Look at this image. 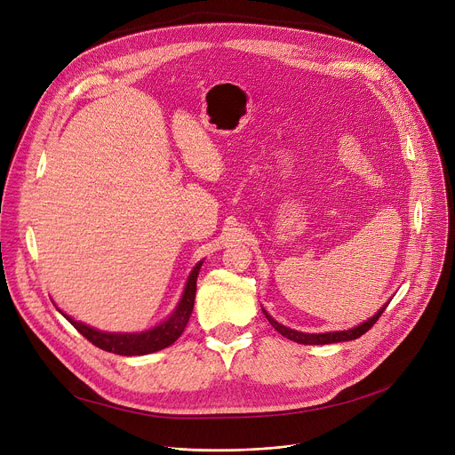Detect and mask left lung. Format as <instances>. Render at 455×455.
<instances>
[{
  "mask_svg": "<svg viewBox=\"0 0 455 455\" xmlns=\"http://www.w3.org/2000/svg\"><path fill=\"white\" fill-rule=\"evenodd\" d=\"M387 305L383 308L378 310V314L371 315L370 319H366L364 323H361L359 326H354L350 330H341V332H324V334H305V332H298V330H292L288 328L281 323H277L272 315H268L267 310H263V314L267 315V319L270 321V324L277 330V332L281 336H284L286 339L291 341H296L299 345H330V343H341V341H352V339H357L361 338L364 332H368V330L374 326V323L381 317V314L385 312Z\"/></svg>",
  "mask_w": 455,
  "mask_h": 455,
  "instance_id": "8db88e82",
  "label": "left lung"
}]
</instances>
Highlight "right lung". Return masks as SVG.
<instances>
[{"instance_id": "add662e5", "label": "right lung", "mask_w": 455, "mask_h": 455, "mask_svg": "<svg viewBox=\"0 0 455 455\" xmlns=\"http://www.w3.org/2000/svg\"><path fill=\"white\" fill-rule=\"evenodd\" d=\"M203 261H199L194 270L190 272L187 279V286L183 291V296L176 307V310L169 315L167 321H163L161 324L145 330V332H131V334H116V332H101V330H96L85 323L74 321L70 315L60 312L67 317V321L77 330V332L87 338L92 345H96L101 350L119 354V355H145L152 354L157 350H163L171 347L181 334L183 330L192 315L194 308V299H196V281L197 274L201 268Z\"/></svg>"}]
</instances>
